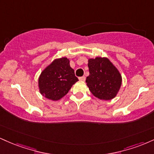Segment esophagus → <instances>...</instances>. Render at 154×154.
Returning <instances> with one entry per match:
<instances>
[{"mask_svg":"<svg viewBox=\"0 0 154 154\" xmlns=\"http://www.w3.org/2000/svg\"><path fill=\"white\" fill-rule=\"evenodd\" d=\"M85 77H84V76H83V77H79V79L80 81H82V82H84V81H85Z\"/></svg>","mask_w":154,"mask_h":154,"instance_id":"1","label":"esophagus"}]
</instances>
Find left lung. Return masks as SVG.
Here are the masks:
<instances>
[{
	"instance_id": "obj_1",
	"label": "left lung",
	"mask_w": 154,
	"mask_h": 154,
	"mask_svg": "<svg viewBox=\"0 0 154 154\" xmlns=\"http://www.w3.org/2000/svg\"><path fill=\"white\" fill-rule=\"evenodd\" d=\"M90 75L86 78L92 94L100 100H111L119 92L122 76L107 58L96 57L88 60Z\"/></svg>"
}]
</instances>
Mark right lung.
I'll return each mask as SVG.
<instances>
[{
    "instance_id": "obj_1",
    "label": "right lung",
    "mask_w": 154,
    "mask_h": 154,
    "mask_svg": "<svg viewBox=\"0 0 154 154\" xmlns=\"http://www.w3.org/2000/svg\"><path fill=\"white\" fill-rule=\"evenodd\" d=\"M78 78L66 57L55 59L40 74L38 79L40 93L48 99L59 100L68 93Z\"/></svg>"
}]
</instances>
